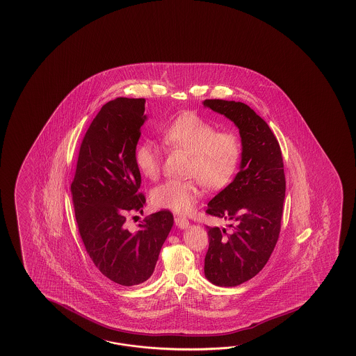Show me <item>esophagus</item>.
<instances>
[{
  "label": "esophagus",
  "mask_w": 356,
  "mask_h": 356,
  "mask_svg": "<svg viewBox=\"0 0 356 356\" xmlns=\"http://www.w3.org/2000/svg\"><path fill=\"white\" fill-rule=\"evenodd\" d=\"M175 225L179 227V229H186L188 227L189 221L186 218H181V216H177L175 218Z\"/></svg>",
  "instance_id": "obj_1"
}]
</instances>
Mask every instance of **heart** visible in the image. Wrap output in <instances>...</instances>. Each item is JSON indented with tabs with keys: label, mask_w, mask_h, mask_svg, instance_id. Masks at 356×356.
Wrapping results in <instances>:
<instances>
[{
	"label": "heart",
	"mask_w": 356,
	"mask_h": 356,
	"mask_svg": "<svg viewBox=\"0 0 356 356\" xmlns=\"http://www.w3.org/2000/svg\"><path fill=\"white\" fill-rule=\"evenodd\" d=\"M161 143L169 149L188 152L186 175L196 177L206 188L220 189L233 179L242 158L239 137L216 131L211 122L195 113L181 114L161 131ZM135 163L140 173L155 179L160 170L158 147L150 141L137 145ZM197 179H168L152 191L154 206L187 213L200 197Z\"/></svg>",
	"instance_id": "1"
}]
</instances>
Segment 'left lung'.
<instances>
[{"instance_id":"obj_1","label":"left lung","mask_w":356,"mask_h":356,"mask_svg":"<svg viewBox=\"0 0 356 356\" xmlns=\"http://www.w3.org/2000/svg\"><path fill=\"white\" fill-rule=\"evenodd\" d=\"M206 108L234 123L242 138V160L233 181L209 202L207 213L233 227H207L204 276L218 286H236L254 277L279 239L285 198L280 145L271 129L241 102L206 99Z\"/></svg>"}]
</instances>
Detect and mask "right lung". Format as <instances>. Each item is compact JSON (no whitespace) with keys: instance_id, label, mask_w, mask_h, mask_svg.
Masks as SVG:
<instances>
[{"instance_id":"add662e5","label":"right lung","mask_w":356,"mask_h":356,"mask_svg":"<svg viewBox=\"0 0 356 356\" xmlns=\"http://www.w3.org/2000/svg\"><path fill=\"white\" fill-rule=\"evenodd\" d=\"M145 99L117 98L102 106L83 136L71 193L83 245L94 265L122 286L147 280L173 227V215L155 212L135 233L126 213L143 212L135 150L147 120Z\"/></svg>"}]
</instances>
